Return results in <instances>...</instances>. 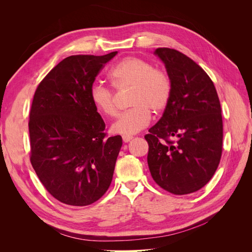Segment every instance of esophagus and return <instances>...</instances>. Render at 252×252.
Listing matches in <instances>:
<instances>
[{"label":"esophagus","mask_w":252,"mask_h":252,"mask_svg":"<svg viewBox=\"0 0 252 252\" xmlns=\"http://www.w3.org/2000/svg\"><path fill=\"white\" fill-rule=\"evenodd\" d=\"M130 140H132V136H127V135H123V142H124V143H128V142H130Z\"/></svg>","instance_id":"esophagus-1"}]
</instances>
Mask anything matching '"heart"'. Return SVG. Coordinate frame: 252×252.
I'll list each match as a JSON object with an SVG mask.
<instances>
[{
    "label": "heart",
    "mask_w": 252,
    "mask_h": 252,
    "mask_svg": "<svg viewBox=\"0 0 252 252\" xmlns=\"http://www.w3.org/2000/svg\"><path fill=\"white\" fill-rule=\"evenodd\" d=\"M110 80L118 89L131 88L129 106L113 124L114 133L130 136L146 128L151 120V112H162L169 104L172 94V83L168 73L148 61L136 57H126L112 68ZM90 100L102 116L114 118L118 107L112 90L101 84L90 88Z\"/></svg>",
    "instance_id": "heart-1"
}]
</instances>
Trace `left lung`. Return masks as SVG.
Segmentation results:
<instances>
[{
	"label": "left lung",
	"mask_w": 252,
	"mask_h": 252,
	"mask_svg": "<svg viewBox=\"0 0 252 252\" xmlns=\"http://www.w3.org/2000/svg\"><path fill=\"white\" fill-rule=\"evenodd\" d=\"M156 55L166 66L172 94L162 118L145 135L147 162L159 187L188 194L207 184L220 164L222 109L215 84L193 60L166 47L158 48Z\"/></svg>",
	"instance_id": "1"
}]
</instances>
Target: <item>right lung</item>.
I'll return each instance as SVG.
<instances>
[{"label": "right lung", "mask_w": 252, "mask_h": 252, "mask_svg": "<svg viewBox=\"0 0 252 252\" xmlns=\"http://www.w3.org/2000/svg\"><path fill=\"white\" fill-rule=\"evenodd\" d=\"M117 53L68 57L34 93L28 122L30 162L43 186L64 204H93L112 181L122 136L105 132L90 88Z\"/></svg>", "instance_id": "add662e5"}]
</instances>
